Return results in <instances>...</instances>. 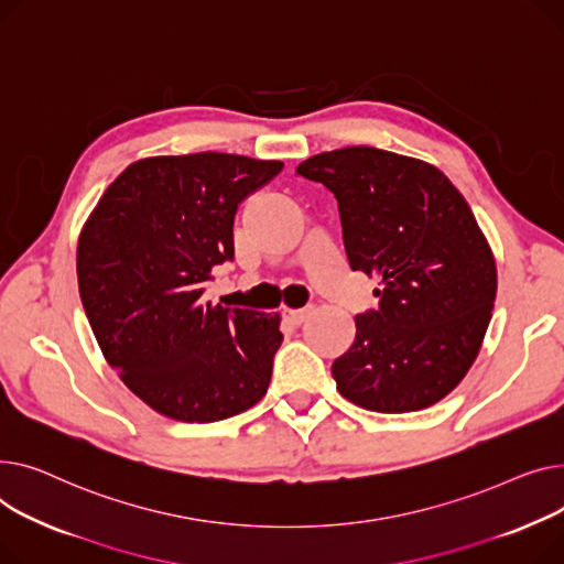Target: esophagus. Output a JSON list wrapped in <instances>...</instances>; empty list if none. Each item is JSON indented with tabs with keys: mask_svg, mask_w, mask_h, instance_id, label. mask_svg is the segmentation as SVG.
<instances>
[{
	"mask_svg": "<svg viewBox=\"0 0 564 564\" xmlns=\"http://www.w3.org/2000/svg\"><path fill=\"white\" fill-rule=\"evenodd\" d=\"M310 316V310H284V318L291 323V325H303Z\"/></svg>",
	"mask_w": 564,
	"mask_h": 564,
	"instance_id": "34e87169",
	"label": "esophagus"
}]
</instances>
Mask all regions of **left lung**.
Wrapping results in <instances>:
<instances>
[{
    "label": "left lung",
    "mask_w": 564,
    "mask_h": 564,
    "mask_svg": "<svg viewBox=\"0 0 564 564\" xmlns=\"http://www.w3.org/2000/svg\"><path fill=\"white\" fill-rule=\"evenodd\" d=\"M295 173L335 193L350 269L380 280V310L355 316L333 364L339 393L387 414L440 403L476 361L496 297L467 200L433 163L369 145L314 154Z\"/></svg>",
    "instance_id": "obj_1"
}]
</instances>
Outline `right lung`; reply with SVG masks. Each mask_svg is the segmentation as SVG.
Returning <instances> with one entry per match:
<instances>
[{"label": "right lung", "mask_w": 564, "mask_h": 564, "mask_svg": "<svg viewBox=\"0 0 564 564\" xmlns=\"http://www.w3.org/2000/svg\"><path fill=\"white\" fill-rule=\"evenodd\" d=\"M282 161L195 152L129 163L82 227L79 295L105 359L154 412L214 423L257 405L280 314L203 301L235 254V214Z\"/></svg>", "instance_id": "obj_1"}]
</instances>
